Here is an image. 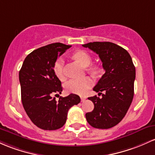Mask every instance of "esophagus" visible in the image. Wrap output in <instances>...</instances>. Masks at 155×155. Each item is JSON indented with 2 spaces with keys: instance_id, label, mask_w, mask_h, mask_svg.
Returning a JSON list of instances; mask_svg holds the SVG:
<instances>
[{
  "instance_id": "1",
  "label": "esophagus",
  "mask_w": 155,
  "mask_h": 155,
  "mask_svg": "<svg viewBox=\"0 0 155 155\" xmlns=\"http://www.w3.org/2000/svg\"><path fill=\"white\" fill-rule=\"evenodd\" d=\"M86 99V97L84 96H81V101H84V100Z\"/></svg>"
}]
</instances>
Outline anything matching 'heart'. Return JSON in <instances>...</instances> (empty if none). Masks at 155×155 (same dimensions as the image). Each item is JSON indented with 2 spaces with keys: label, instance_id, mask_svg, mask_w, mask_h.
Instances as JSON below:
<instances>
[{
  "label": "heart",
  "instance_id": "heart-1",
  "mask_svg": "<svg viewBox=\"0 0 155 155\" xmlns=\"http://www.w3.org/2000/svg\"><path fill=\"white\" fill-rule=\"evenodd\" d=\"M72 58L82 67L86 68L91 63V57L87 52L80 50L74 52L72 55ZM90 74L96 76L100 73L101 69L98 65H93L87 69ZM54 72L57 78L63 80L64 76L62 69V60L57 59L54 64ZM93 80L90 77H84L81 79H72L68 81L64 85L66 91L75 94L82 95L93 85Z\"/></svg>",
  "mask_w": 155,
  "mask_h": 155
}]
</instances>
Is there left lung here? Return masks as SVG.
<instances>
[{
  "instance_id": "obj_1",
  "label": "left lung",
  "mask_w": 155,
  "mask_h": 155,
  "mask_svg": "<svg viewBox=\"0 0 155 155\" xmlns=\"http://www.w3.org/2000/svg\"><path fill=\"white\" fill-rule=\"evenodd\" d=\"M82 46L98 54L105 70L93 87L101 97L88 98L94 109L85 114L86 119L94 128H112L124 118L133 99L135 65L127 51L113 42H93Z\"/></svg>"
}]
</instances>
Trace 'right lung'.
I'll use <instances>...</instances> for the list:
<instances>
[{
	"mask_svg": "<svg viewBox=\"0 0 155 155\" xmlns=\"http://www.w3.org/2000/svg\"><path fill=\"white\" fill-rule=\"evenodd\" d=\"M71 47L56 42L37 48L25 57L19 72L23 108L31 120L42 130H56L63 127L69 109L81 101L80 97L73 93L60 96L59 101L54 96L62 91L54 64Z\"/></svg>",
	"mask_w": 155,
	"mask_h": 155,
	"instance_id": "1",
	"label": "right lung"
}]
</instances>
